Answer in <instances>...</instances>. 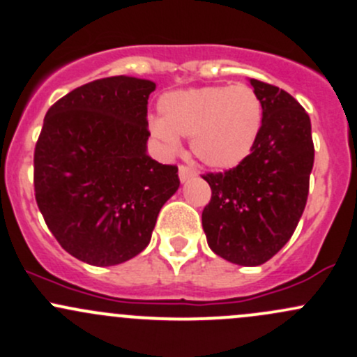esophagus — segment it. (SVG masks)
Instances as JSON below:
<instances>
[{
  "label": "esophagus",
  "instance_id": "34e87169",
  "mask_svg": "<svg viewBox=\"0 0 357 357\" xmlns=\"http://www.w3.org/2000/svg\"><path fill=\"white\" fill-rule=\"evenodd\" d=\"M195 176H197V172H195L193 167L186 166V164H181V166H179V179H181V183L190 181Z\"/></svg>",
  "mask_w": 357,
  "mask_h": 357
}]
</instances>
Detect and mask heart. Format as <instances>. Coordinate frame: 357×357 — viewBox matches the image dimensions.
Wrapping results in <instances>:
<instances>
[{
  "label": "heart",
  "instance_id": "obj_1",
  "mask_svg": "<svg viewBox=\"0 0 357 357\" xmlns=\"http://www.w3.org/2000/svg\"><path fill=\"white\" fill-rule=\"evenodd\" d=\"M160 119L150 121V133L169 152L178 137H191L195 155L215 169H229L251 152L261 130V100L245 84L176 90L160 97Z\"/></svg>",
  "mask_w": 357,
  "mask_h": 357
}]
</instances>
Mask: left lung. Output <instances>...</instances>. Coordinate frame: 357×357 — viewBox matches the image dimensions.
Returning <instances> with one entry per match:
<instances>
[{"label": "left lung", "mask_w": 357, "mask_h": 357, "mask_svg": "<svg viewBox=\"0 0 357 357\" xmlns=\"http://www.w3.org/2000/svg\"><path fill=\"white\" fill-rule=\"evenodd\" d=\"M261 100V130L236 167L207 172L212 197L202 212L210 250L231 264L257 267L291 239L305 212L314 147L301 104L275 85L251 78Z\"/></svg>", "instance_id": "obj_1"}]
</instances>
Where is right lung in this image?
<instances>
[{"instance_id":"obj_1","label":"right lung","mask_w":357,"mask_h":357,"mask_svg":"<svg viewBox=\"0 0 357 357\" xmlns=\"http://www.w3.org/2000/svg\"><path fill=\"white\" fill-rule=\"evenodd\" d=\"M150 80L107 77L46 112L33 152L36 202L63 250L96 267L144 251L179 188L178 166L147 153Z\"/></svg>"}]
</instances>
